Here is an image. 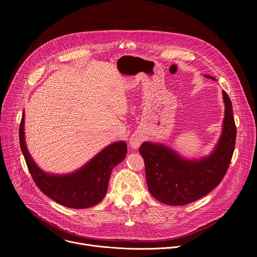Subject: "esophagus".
<instances>
[{
  "label": "esophagus",
  "instance_id": "34e87169",
  "mask_svg": "<svg viewBox=\"0 0 257 257\" xmlns=\"http://www.w3.org/2000/svg\"><path fill=\"white\" fill-rule=\"evenodd\" d=\"M143 139H144V137H143L142 133H140V132H135V133L130 137V139H129V145H130V148L133 149V150H137V149L139 148V146H140L141 142L143 141Z\"/></svg>",
  "mask_w": 257,
  "mask_h": 257
}]
</instances>
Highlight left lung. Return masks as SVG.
Returning a JSON list of instances; mask_svg holds the SVG:
<instances>
[{
    "label": "left lung",
    "mask_w": 257,
    "mask_h": 257,
    "mask_svg": "<svg viewBox=\"0 0 257 257\" xmlns=\"http://www.w3.org/2000/svg\"><path fill=\"white\" fill-rule=\"evenodd\" d=\"M205 77L215 80L210 75ZM223 98L222 134L207 157L188 160L163 143L145 141L140 145L149 190L160 202L185 205L203 197L222 182L232 160L237 133L232 102L226 91Z\"/></svg>",
    "instance_id": "1"
}]
</instances>
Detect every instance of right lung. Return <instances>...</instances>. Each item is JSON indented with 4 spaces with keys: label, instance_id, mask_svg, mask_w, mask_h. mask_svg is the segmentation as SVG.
Returning <instances> with one entry per match:
<instances>
[{
    "label": "right lung",
    "instance_id": "right-lung-1",
    "mask_svg": "<svg viewBox=\"0 0 257 257\" xmlns=\"http://www.w3.org/2000/svg\"><path fill=\"white\" fill-rule=\"evenodd\" d=\"M19 141L26 165L38 187L56 202L70 208H87L104 197L112 170L127 154V143L107 145L88 163L70 174L58 175L43 171L31 158L25 141L24 112L19 128Z\"/></svg>",
    "mask_w": 257,
    "mask_h": 257
}]
</instances>
